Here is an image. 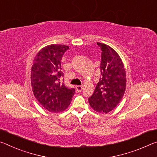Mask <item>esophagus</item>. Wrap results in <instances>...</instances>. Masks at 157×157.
I'll return each mask as SVG.
<instances>
[{
    "mask_svg": "<svg viewBox=\"0 0 157 157\" xmlns=\"http://www.w3.org/2000/svg\"><path fill=\"white\" fill-rule=\"evenodd\" d=\"M76 91L77 92H81L82 90H83V86H76Z\"/></svg>",
    "mask_w": 157,
    "mask_h": 157,
    "instance_id": "34e87169",
    "label": "esophagus"
}]
</instances>
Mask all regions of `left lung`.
Segmentation results:
<instances>
[{
    "label": "left lung",
    "mask_w": 157,
    "mask_h": 157,
    "mask_svg": "<svg viewBox=\"0 0 157 157\" xmlns=\"http://www.w3.org/2000/svg\"><path fill=\"white\" fill-rule=\"evenodd\" d=\"M101 50L99 78L89 104L94 111L109 113L116 107L124 96L127 78L124 64L113 48L105 44L97 42Z\"/></svg>",
    "instance_id": "obj_1"
}]
</instances>
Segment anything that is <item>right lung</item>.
Wrapping results in <instances>:
<instances>
[{
    "label": "right lung",
    "instance_id": "add662e5",
    "mask_svg": "<svg viewBox=\"0 0 157 157\" xmlns=\"http://www.w3.org/2000/svg\"><path fill=\"white\" fill-rule=\"evenodd\" d=\"M68 46L51 44L42 48L33 62L30 81L33 94L40 104L51 113L65 110L70 104L75 93L60 83L63 76L61 60Z\"/></svg>",
    "mask_w": 157,
    "mask_h": 157
}]
</instances>
